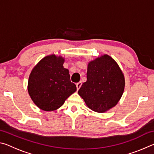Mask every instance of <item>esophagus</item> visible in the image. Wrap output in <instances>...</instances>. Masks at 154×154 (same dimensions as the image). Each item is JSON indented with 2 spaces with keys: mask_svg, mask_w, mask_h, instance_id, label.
Listing matches in <instances>:
<instances>
[{
  "mask_svg": "<svg viewBox=\"0 0 154 154\" xmlns=\"http://www.w3.org/2000/svg\"><path fill=\"white\" fill-rule=\"evenodd\" d=\"M82 83L81 82H78V83H76V86H77V90H79V88H81V86H82Z\"/></svg>",
  "mask_w": 154,
  "mask_h": 154,
  "instance_id": "1",
  "label": "esophagus"
}]
</instances>
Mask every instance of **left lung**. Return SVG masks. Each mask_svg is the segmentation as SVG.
I'll use <instances>...</instances> for the list:
<instances>
[{"label":"left lung","instance_id":"1","mask_svg":"<svg viewBox=\"0 0 154 154\" xmlns=\"http://www.w3.org/2000/svg\"><path fill=\"white\" fill-rule=\"evenodd\" d=\"M124 87V75L119 65L105 54L89 62L87 81L78 94L90 109L103 113L118 104Z\"/></svg>","mask_w":154,"mask_h":154}]
</instances>
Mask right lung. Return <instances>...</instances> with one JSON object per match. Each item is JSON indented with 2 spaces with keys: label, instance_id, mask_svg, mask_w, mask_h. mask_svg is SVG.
Instances as JSON below:
<instances>
[{
  "label": "right lung",
  "instance_id": "obj_1",
  "mask_svg": "<svg viewBox=\"0 0 154 154\" xmlns=\"http://www.w3.org/2000/svg\"><path fill=\"white\" fill-rule=\"evenodd\" d=\"M64 58L52 54L43 58L33 68L28 82V91L34 103L45 111L58 109L77 90L64 69Z\"/></svg>",
  "mask_w": 154,
  "mask_h": 154
}]
</instances>
